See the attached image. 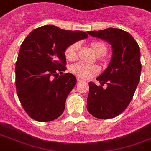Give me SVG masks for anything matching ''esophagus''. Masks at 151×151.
<instances>
[{"mask_svg": "<svg viewBox=\"0 0 151 151\" xmlns=\"http://www.w3.org/2000/svg\"><path fill=\"white\" fill-rule=\"evenodd\" d=\"M77 82H81V81H82V80H81V78H79V77H78V78L77 79Z\"/></svg>", "mask_w": 151, "mask_h": 151, "instance_id": "esophagus-1", "label": "esophagus"}]
</instances>
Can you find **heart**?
<instances>
[{"label": "heart", "mask_w": 151, "mask_h": 151, "mask_svg": "<svg viewBox=\"0 0 151 151\" xmlns=\"http://www.w3.org/2000/svg\"><path fill=\"white\" fill-rule=\"evenodd\" d=\"M91 48L94 51L97 56H104L108 51L107 46L102 42H92L90 44ZM80 44L74 43L67 47L65 50V56L68 60L76 59ZM99 68L97 65H91L83 62H77L70 67V71L79 78L87 80L99 73Z\"/></svg>", "instance_id": "b5f03b06"}]
</instances>
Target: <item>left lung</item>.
Returning <instances> with one entry per match:
<instances>
[{
	"mask_svg": "<svg viewBox=\"0 0 151 151\" xmlns=\"http://www.w3.org/2000/svg\"><path fill=\"white\" fill-rule=\"evenodd\" d=\"M87 33L108 42L112 47V57L107 68L96 78L101 86L89 83L86 108L95 117L111 119L128 107L139 83L142 71L139 46L129 33L118 28ZM104 84L108 85L106 89L102 87Z\"/></svg>",
	"mask_w": 151,
	"mask_h": 151,
	"instance_id": "1",
	"label": "left lung"
}]
</instances>
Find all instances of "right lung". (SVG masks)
<instances>
[{
	"label": "right lung",
	"mask_w": 151,
	"mask_h": 151,
	"mask_svg": "<svg viewBox=\"0 0 151 151\" xmlns=\"http://www.w3.org/2000/svg\"><path fill=\"white\" fill-rule=\"evenodd\" d=\"M88 35L66 31L55 25L33 30L20 47L16 63V87L25 112L37 121H52L60 116L68 96L77 83L66 70V49Z\"/></svg>",
	"instance_id": "1"
}]
</instances>
